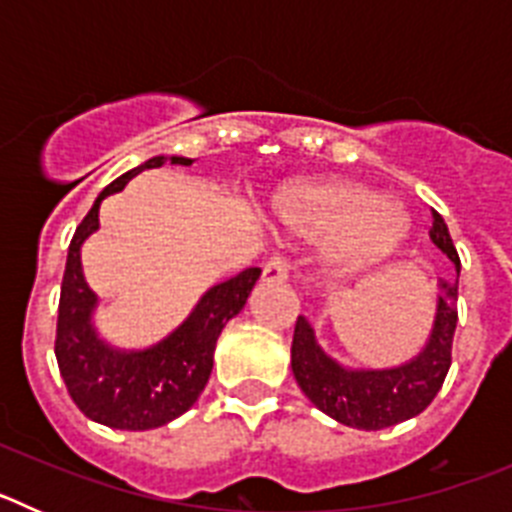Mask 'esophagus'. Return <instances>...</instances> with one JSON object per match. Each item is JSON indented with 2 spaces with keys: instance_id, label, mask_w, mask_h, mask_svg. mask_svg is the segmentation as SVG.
I'll list each match as a JSON object with an SVG mask.
<instances>
[{
  "instance_id": "obj_1",
  "label": "esophagus",
  "mask_w": 512,
  "mask_h": 512,
  "mask_svg": "<svg viewBox=\"0 0 512 512\" xmlns=\"http://www.w3.org/2000/svg\"><path fill=\"white\" fill-rule=\"evenodd\" d=\"M289 277V269L282 259H274L264 266V282H284Z\"/></svg>"
}]
</instances>
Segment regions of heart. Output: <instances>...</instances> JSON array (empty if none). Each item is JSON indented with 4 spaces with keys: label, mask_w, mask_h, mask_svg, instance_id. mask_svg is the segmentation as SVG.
<instances>
[{
    "label": "heart",
    "mask_w": 512,
    "mask_h": 512,
    "mask_svg": "<svg viewBox=\"0 0 512 512\" xmlns=\"http://www.w3.org/2000/svg\"><path fill=\"white\" fill-rule=\"evenodd\" d=\"M271 212L289 238L328 241L325 264L336 274H354L392 256L413 225L408 207L397 197L351 179H320L284 189Z\"/></svg>",
    "instance_id": "b5f03b06"
}]
</instances>
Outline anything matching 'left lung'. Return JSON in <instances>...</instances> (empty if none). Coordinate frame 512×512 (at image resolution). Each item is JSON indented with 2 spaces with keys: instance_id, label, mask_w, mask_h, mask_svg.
Here are the masks:
<instances>
[{
  "instance_id": "obj_1",
  "label": "left lung",
  "mask_w": 512,
  "mask_h": 512,
  "mask_svg": "<svg viewBox=\"0 0 512 512\" xmlns=\"http://www.w3.org/2000/svg\"><path fill=\"white\" fill-rule=\"evenodd\" d=\"M431 241L451 259L456 282H438L436 315L423 348L413 359L395 366L369 369L346 366L320 346L315 328L305 315L297 318L292 338V374L307 400L338 423L359 431H379L423 413L441 390L451 366V343L456 330V289L461 261L443 217L433 210Z\"/></svg>"
}]
</instances>
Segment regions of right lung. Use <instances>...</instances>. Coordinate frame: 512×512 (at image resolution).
<instances>
[{
    "label": "right lung",
    "instance_id": "1",
    "mask_svg": "<svg viewBox=\"0 0 512 512\" xmlns=\"http://www.w3.org/2000/svg\"><path fill=\"white\" fill-rule=\"evenodd\" d=\"M166 161L192 166V158L153 156L117 176L94 200L69 246L58 302L56 359L76 408L94 423L117 431H151L187 413L205 390L215 359L217 336L246 305L261 269L210 287L187 318L158 343L146 348H120L99 333V297L89 287L81 266V246L99 230V207L110 194L122 192L140 171L158 169Z\"/></svg>",
    "mask_w": 512,
    "mask_h": 512
}]
</instances>
